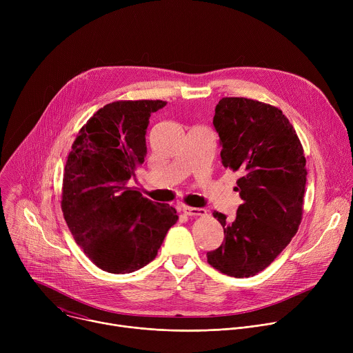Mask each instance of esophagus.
I'll return each instance as SVG.
<instances>
[{
	"label": "esophagus",
	"instance_id": "1",
	"mask_svg": "<svg viewBox=\"0 0 353 353\" xmlns=\"http://www.w3.org/2000/svg\"><path fill=\"white\" fill-rule=\"evenodd\" d=\"M181 211L185 214V215H190V216H204L207 215V211L204 208H192V207H183Z\"/></svg>",
	"mask_w": 353,
	"mask_h": 353
}]
</instances>
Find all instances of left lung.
Wrapping results in <instances>:
<instances>
[{
  "mask_svg": "<svg viewBox=\"0 0 353 353\" xmlns=\"http://www.w3.org/2000/svg\"><path fill=\"white\" fill-rule=\"evenodd\" d=\"M214 127L222 165L241 173L234 190L243 204L233 221L214 211L225 240L208 251L207 259L229 276L248 278L265 270L299 229L307 180L306 158L285 114L257 100L221 99Z\"/></svg>",
  "mask_w": 353,
  "mask_h": 353,
  "instance_id": "obj_1",
  "label": "left lung"
}]
</instances>
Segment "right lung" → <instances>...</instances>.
I'll return each mask as SVG.
<instances>
[{
	"label": "right lung",
	"mask_w": 353,
	"mask_h": 353,
	"mask_svg": "<svg viewBox=\"0 0 353 353\" xmlns=\"http://www.w3.org/2000/svg\"><path fill=\"white\" fill-rule=\"evenodd\" d=\"M162 100H127L99 109L72 143L63 177L64 219L83 253L110 274L152 261L179 216L128 187L146 157V128Z\"/></svg>",
	"instance_id": "obj_1"
}]
</instances>
